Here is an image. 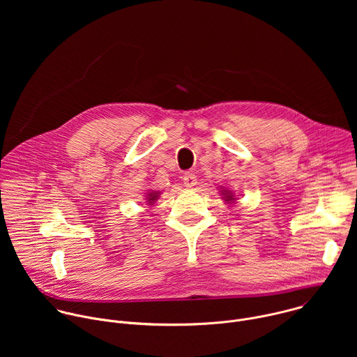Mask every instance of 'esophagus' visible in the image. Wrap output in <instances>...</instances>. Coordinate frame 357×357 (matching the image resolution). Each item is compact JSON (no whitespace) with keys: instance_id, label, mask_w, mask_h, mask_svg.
I'll return each mask as SVG.
<instances>
[{"instance_id":"34e87169","label":"esophagus","mask_w":357,"mask_h":357,"mask_svg":"<svg viewBox=\"0 0 357 357\" xmlns=\"http://www.w3.org/2000/svg\"><path fill=\"white\" fill-rule=\"evenodd\" d=\"M196 183H197V181H196V176H195L193 174L186 172V174L183 175V185H185L186 188H193Z\"/></svg>"}]
</instances>
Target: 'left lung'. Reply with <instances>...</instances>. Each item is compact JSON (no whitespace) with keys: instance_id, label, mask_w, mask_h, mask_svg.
I'll list each match as a JSON object with an SVG mask.
<instances>
[{"instance_id":"left-lung-1","label":"left lung","mask_w":357,"mask_h":357,"mask_svg":"<svg viewBox=\"0 0 357 357\" xmlns=\"http://www.w3.org/2000/svg\"><path fill=\"white\" fill-rule=\"evenodd\" d=\"M222 195L225 196V200H226V202L234 200V197H233V195H231V192H230V190H226V189H223V190H222Z\"/></svg>"}]
</instances>
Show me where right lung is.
<instances>
[{
	"label": "right lung",
	"mask_w": 357,
	"mask_h": 357,
	"mask_svg": "<svg viewBox=\"0 0 357 357\" xmlns=\"http://www.w3.org/2000/svg\"><path fill=\"white\" fill-rule=\"evenodd\" d=\"M157 199H158V192H151V193H148L146 202L149 203V205H152V202H155Z\"/></svg>",
	"instance_id": "right-lung-1"
}]
</instances>
